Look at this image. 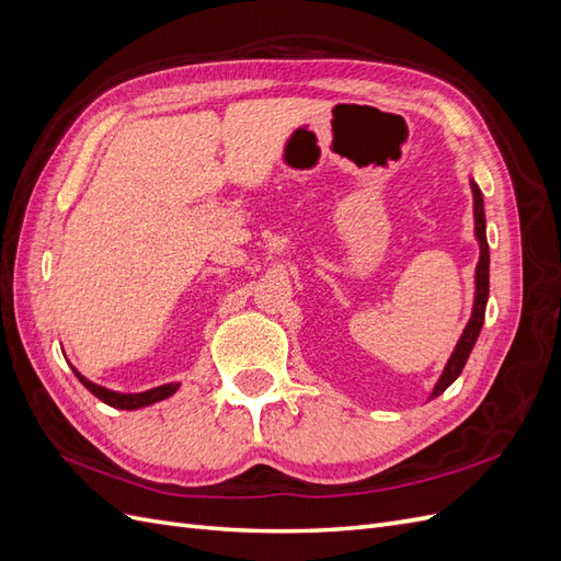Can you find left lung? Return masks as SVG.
I'll list each match as a JSON object with an SVG mask.
<instances>
[{
    "label": "left lung",
    "instance_id": "obj_1",
    "mask_svg": "<svg viewBox=\"0 0 561 561\" xmlns=\"http://www.w3.org/2000/svg\"><path fill=\"white\" fill-rule=\"evenodd\" d=\"M472 186V203H474V236H478L480 241V262H478V271H474V307H472V318L466 325L461 339H458V344L451 353V358L443 371V377H439L437 386L433 388V396L437 398L439 393H445V390L456 381V377L461 375L468 355L478 342L480 330H482V322H484V309H486V299H489V243H486V222H484V203H482V192L480 186L470 182Z\"/></svg>",
    "mask_w": 561,
    "mask_h": 561
}]
</instances>
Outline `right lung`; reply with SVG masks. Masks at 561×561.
Here are the masks:
<instances>
[{
    "label": "right lung",
    "mask_w": 561,
    "mask_h": 561,
    "mask_svg": "<svg viewBox=\"0 0 561 561\" xmlns=\"http://www.w3.org/2000/svg\"><path fill=\"white\" fill-rule=\"evenodd\" d=\"M77 379L87 386L91 393L103 400L105 404L110 407H116V410H140V407H147L151 402H159V400H165L168 396H173L178 390V383H165V386H159V388H151V390H145V393H114V390H107L103 386H98L93 381H89L87 377H81L79 371L75 369Z\"/></svg>",
    "instance_id": "add662e5"
}]
</instances>
